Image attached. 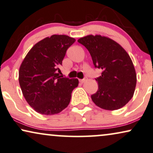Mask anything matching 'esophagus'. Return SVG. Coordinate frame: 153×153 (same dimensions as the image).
<instances>
[{"label":"esophagus","instance_id":"obj_1","mask_svg":"<svg viewBox=\"0 0 153 153\" xmlns=\"http://www.w3.org/2000/svg\"><path fill=\"white\" fill-rule=\"evenodd\" d=\"M85 80H86V79H85V78H84V79H81V80H80V82L83 83V82H85Z\"/></svg>","mask_w":153,"mask_h":153}]
</instances>
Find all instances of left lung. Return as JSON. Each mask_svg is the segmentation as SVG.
Masks as SVG:
<instances>
[{
    "label": "left lung",
    "instance_id": "obj_1",
    "mask_svg": "<svg viewBox=\"0 0 153 153\" xmlns=\"http://www.w3.org/2000/svg\"><path fill=\"white\" fill-rule=\"evenodd\" d=\"M87 49L96 68L102 69L96 78L99 89L91 96L93 102L101 108L114 111L121 108L133 97L136 75L127 52L111 38L89 35L78 40Z\"/></svg>",
    "mask_w": 153,
    "mask_h": 153
}]
</instances>
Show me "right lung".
Returning <instances> with one entry per match:
<instances>
[{
  "label": "right lung",
  "instance_id": "right-lung-1",
  "mask_svg": "<svg viewBox=\"0 0 153 153\" xmlns=\"http://www.w3.org/2000/svg\"><path fill=\"white\" fill-rule=\"evenodd\" d=\"M74 38L53 35L36 43L26 54L19 71L22 93L30 107L38 113L50 115L68 106L78 79L61 76L56 71Z\"/></svg>",
  "mask_w": 153,
  "mask_h": 153
}]
</instances>
